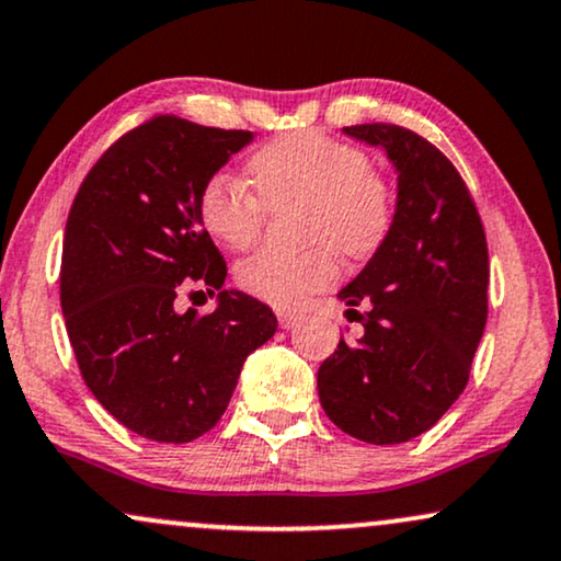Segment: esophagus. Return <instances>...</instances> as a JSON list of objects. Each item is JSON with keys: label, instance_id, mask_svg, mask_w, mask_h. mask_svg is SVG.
<instances>
[{"label": "esophagus", "instance_id": "1", "mask_svg": "<svg viewBox=\"0 0 561 561\" xmlns=\"http://www.w3.org/2000/svg\"><path fill=\"white\" fill-rule=\"evenodd\" d=\"M276 318H279L282 329H293V325L300 323L302 316L295 313V310H279V313H276Z\"/></svg>", "mask_w": 561, "mask_h": 561}]
</instances>
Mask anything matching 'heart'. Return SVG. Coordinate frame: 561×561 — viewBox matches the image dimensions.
I'll list each match as a JSON object with an SVG mask.
<instances>
[{
  "mask_svg": "<svg viewBox=\"0 0 561 561\" xmlns=\"http://www.w3.org/2000/svg\"><path fill=\"white\" fill-rule=\"evenodd\" d=\"M253 191L228 173H215L198 191V219L217 243L245 251L261 238L268 209L305 204L302 253L259 251L236 268L245 295L274 308H300L342 274L339 253L367 261L396 222V191L370 165L365 150L318 131H289L266 141L248 160Z\"/></svg>",
  "mask_w": 561,
  "mask_h": 561,
  "instance_id": "1",
  "label": "heart"
}]
</instances>
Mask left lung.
Masks as SVG:
<instances>
[{"mask_svg":"<svg viewBox=\"0 0 561 561\" xmlns=\"http://www.w3.org/2000/svg\"><path fill=\"white\" fill-rule=\"evenodd\" d=\"M344 131L386 147L399 204L391 236L339 293L365 331L339 339L318 396L346 435L396 445L437 424L469 382L489 310L486 236L469 186L432 141L399 124Z\"/></svg>","mask_w":561,"mask_h":561,"instance_id":"left-lung-1","label":"left lung"}]
</instances>
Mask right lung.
Listing matches in <instances>:
<instances>
[{
  "label": "right lung",
  "instance_id": "1",
  "mask_svg": "<svg viewBox=\"0 0 561 561\" xmlns=\"http://www.w3.org/2000/svg\"><path fill=\"white\" fill-rule=\"evenodd\" d=\"M248 141L251 131L160 113L113 141L69 209L59 295L82 380L154 443H191L215 427L245 357L276 331L268 305L228 289L215 313L179 310L181 295L225 285L198 191Z\"/></svg>",
  "mask_w": 561,
  "mask_h": 561
}]
</instances>
